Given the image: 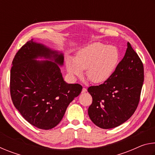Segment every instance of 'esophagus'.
Instances as JSON below:
<instances>
[{
	"label": "esophagus",
	"mask_w": 155,
	"mask_h": 155,
	"mask_svg": "<svg viewBox=\"0 0 155 155\" xmlns=\"http://www.w3.org/2000/svg\"><path fill=\"white\" fill-rule=\"evenodd\" d=\"M86 91H87V89L85 88V87H83V90H82V91H81V92H82V93H85Z\"/></svg>",
	"instance_id": "1"
}]
</instances>
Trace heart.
Masks as SVG:
<instances>
[{
    "instance_id": "1",
    "label": "heart",
    "mask_w": 155,
    "mask_h": 155,
    "mask_svg": "<svg viewBox=\"0 0 155 155\" xmlns=\"http://www.w3.org/2000/svg\"><path fill=\"white\" fill-rule=\"evenodd\" d=\"M120 53L116 47L101 42L89 44L77 52L76 58L68 56L65 61L68 72L72 78L86 75L94 83L105 82L118 65Z\"/></svg>"
}]
</instances>
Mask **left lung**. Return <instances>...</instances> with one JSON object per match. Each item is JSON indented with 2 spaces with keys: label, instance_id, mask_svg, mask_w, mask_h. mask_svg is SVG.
Returning <instances> with one entry per match:
<instances>
[{
  "label": "left lung",
  "instance_id": "8db88e82",
  "mask_svg": "<svg viewBox=\"0 0 155 155\" xmlns=\"http://www.w3.org/2000/svg\"><path fill=\"white\" fill-rule=\"evenodd\" d=\"M143 79L142 61L128 42L125 55L111 77L87 89L92 97L88 115L94 124L109 129L129 119L138 106Z\"/></svg>",
  "mask_w": 155,
  "mask_h": 155
}]
</instances>
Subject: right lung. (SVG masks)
<instances>
[{"label":"right lung","mask_w":155,"mask_h":155,"mask_svg":"<svg viewBox=\"0 0 155 155\" xmlns=\"http://www.w3.org/2000/svg\"><path fill=\"white\" fill-rule=\"evenodd\" d=\"M44 57L51 61L38 62ZM64 54L32 40L15 54L10 74L13 103L22 117L40 129L54 128L62 120L69 104L82 91L80 84H68L59 65Z\"/></svg>","instance_id":"add662e5"}]
</instances>
